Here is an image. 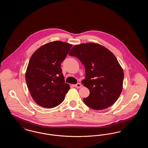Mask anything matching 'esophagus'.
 <instances>
[{
	"label": "esophagus",
	"mask_w": 148,
	"mask_h": 148,
	"mask_svg": "<svg viewBox=\"0 0 148 148\" xmlns=\"http://www.w3.org/2000/svg\"><path fill=\"white\" fill-rule=\"evenodd\" d=\"M74 86L75 88H80L82 87V85L80 84V83H77V84L74 85Z\"/></svg>",
	"instance_id": "esophagus-1"
}]
</instances>
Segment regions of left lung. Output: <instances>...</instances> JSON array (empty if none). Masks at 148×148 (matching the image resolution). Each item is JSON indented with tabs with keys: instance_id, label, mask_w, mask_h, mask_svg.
<instances>
[{
	"instance_id": "obj_1",
	"label": "left lung",
	"mask_w": 148,
	"mask_h": 148,
	"mask_svg": "<svg viewBox=\"0 0 148 148\" xmlns=\"http://www.w3.org/2000/svg\"><path fill=\"white\" fill-rule=\"evenodd\" d=\"M84 65L85 77L82 83L90 94L83 99L94 110H103L112 106L123 89L124 73L116 58L104 47L95 43L74 46L69 53Z\"/></svg>"
}]
</instances>
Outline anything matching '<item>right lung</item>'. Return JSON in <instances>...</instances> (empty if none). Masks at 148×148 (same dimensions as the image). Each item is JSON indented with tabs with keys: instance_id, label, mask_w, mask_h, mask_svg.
<instances>
[{
	"instance_id": "add662e5",
	"label": "right lung",
	"mask_w": 148,
	"mask_h": 148,
	"mask_svg": "<svg viewBox=\"0 0 148 148\" xmlns=\"http://www.w3.org/2000/svg\"><path fill=\"white\" fill-rule=\"evenodd\" d=\"M71 47L60 41L48 42L31 56L25 80L32 98L39 106L50 109L63 101L70 86L65 83L60 64Z\"/></svg>"
}]
</instances>
